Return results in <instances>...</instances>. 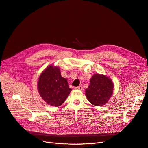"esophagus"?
<instances>
[{"label": "esophagus", "instance_id": "1", "mask_svg": "<svg viewBox=\"0 0 148 148\" xmlns=\"http://www.w3.org/2000/svg\"><path fill=\"white\" fill-rule=\"evenodd\" d=\"M75 89L79 90H83V88H82V86H77V87H75Z\"/></svg>", "mask_w": 148, "mask_h": 148}]
</instances>
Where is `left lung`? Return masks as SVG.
Returning <instances> with one entry per match:
<instances>
[{"mask_svg":"<svg viewBox=\"0 0 148 148\" xmlns=\"http://www.w3.org/2000/svg\"><path fill=\"white\" fill-rule=\"evenodd\" d=\"M113 92V83L107 75L95 74L90 80V85L85 90L89 102L96 106H103L109 101Z\"/></svg>","mask_w":148,"mask_h":148,"instance_id":"8db88e82","label":"left lung"}]
</instances>
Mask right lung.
I'll list each match as a JSON object with an SVG mask.
<instances>
[{"mask_svg":"<svg viewBox=\"0 0 148 148\" xmlns=\"http://www.w3.org/2000/svg\"><path fill=\"white\" fill-rule=\"evenodd\" d=\"M37 88L42 99L54 107L62 105L72 90L69 88L67 79L62 77L60 68L52 64L40 74Z\"/></svg>","mask_w":148,"mask_h":148,"instance_id":"add662e5","label":"right lung"}]
</instances>
